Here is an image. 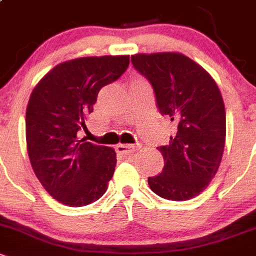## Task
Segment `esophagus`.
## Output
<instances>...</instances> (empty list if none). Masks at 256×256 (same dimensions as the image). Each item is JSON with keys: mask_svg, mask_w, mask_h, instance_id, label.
Instances as JSON below:
<instances>
[{"mask_svg": "<svg viewBox=\"0 0 256 256\" xmlns=\"http://www.w3.org/2000/svg\"><path fill=\"white\" fill-rule=\"evenodd\" d=\"M140 144H118L116 147V150L120 154H130L132 152H136L137 150H140Z\"/></svg>", "mask_w": 256, "mask_h": 256, "instance_id": "esophagus-1", "label": "esophagus"}]
</instances>
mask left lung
<instances>
[{
    "label": "left lung",
    "instance_id": "obj_1",
    "mask_svg": "<svg viewBox=\"0 0 256 256\" xmlns=\"http://www.w3.org/2000/svg\"><path fill=\"white\" fill-rule=\"evenodd\" d=\"M133 67L152 85L157 108L175 124V134L158 147L165 166L148 178L151 190L168 200L200 194L214 178L226 140V112L221 91L203 67L180 53L130 57Z\"/></svg>",
    "mask_w": 256,
    "mask_h": 256
}]
</instances>
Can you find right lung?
Masks as SVG:
<instances>
[{"label":"right lung","instance_id":"right-lung-1","mask_svg":"<svg viewBox=\"0 0 256 256\" xmlns=\"http://www.w3.org/2000/svg\"><path fill=\"white\" fill-rule=\"evenodd\" d=\"M130 56L84 57L57 64L39 81L26 108V146L32 170L60 203L82 207L104 196L116 151L78 137L102 88L116 81Z\"/></svg>","mask_w":256,"mask_h":256}]
</instances>
